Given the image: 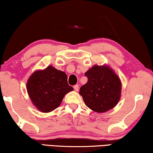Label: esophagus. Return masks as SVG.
I'll use <instances>...</instances> for the list:
<instances>
[{
    "label": "esophagus",
    "mask_w": 153,
    "mask_h": 153,
    "mask_svg": "<svg viewBox=\"0 0 153 153\" xmlns=\"http://www.w3.org/2000/svg\"><path fill=\"white\" fill-rule=\"evenodd\" d=\"M74 89L76 91H79V85H74Z\"/></svg>",
    "instance_id": "1"
}]
</instances>
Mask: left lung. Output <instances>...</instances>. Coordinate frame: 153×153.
I'll list each match as a JSON object with an SVG mask.
<instances>
[{"label":"left lung","instance_id":"obj_1","mask_svg":"<svg viewBox=\"0 0 153 153\" xmlns=\"http://www.w3.org/2000/svg\"><path fill=\"white\" fill-rule=\"evenodd\" d=\"M85 76L88 82L81 87L79 94L87 106L99 113L116 106L120 98L121 82L110 68L94 65Z\"/></svg>","mask_w":153,"mask_h":153}]
</instances>
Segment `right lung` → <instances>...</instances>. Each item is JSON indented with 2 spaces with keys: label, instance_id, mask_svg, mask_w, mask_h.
I'll return each instance as SVG.
<instances>
[{
  "label": "right lung",
  "instance_id": "1",
  "mask_svg": "<svg viewBox=\"0 0 153 153\" xmlns=\"http://www.w3.org/2000/svg\"><path fill=\"white\" fill-rule=\"evenodd\" d=\"M27 89L35 106L44 113L57 108L65 94L73 90L66 74L51 65L35 72L28 80Z\"/></svg>",
  "mask_w": 153,
  "mask_h": 153
}]
</instances>
